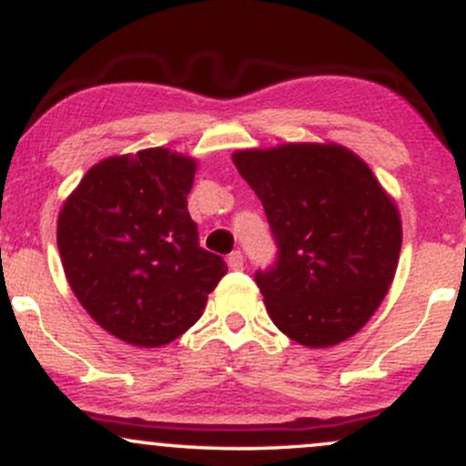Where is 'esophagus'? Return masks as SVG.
<instances>
[{
	"mask_svg": "<svg viewBox=\"0 0 466 466\" xmlns=\"http://www.w3.org/2000/svg\"><path fill=\"white\" fill-rule=\"evenodd\" d=\"M228 265H229V269H234V271L243 269V254H240L238 249L232 251V254L228 256Z\"/></svg>",
	"mask_w": 466,
	"mask_h": 466,
	"instance_id": "esophagus-1",
	"label": "esophagus"
}]
</instances>
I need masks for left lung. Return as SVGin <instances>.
Instances as JSON below:
<instances>
[{
  "instance_id": "1",
  "label": "left lung",
  "mask_w": 466,
  "mask_h": 466,
  "mask_svg": "<svg viewBox=\"0 0 466 466\" xmlns=\"http://www.w3.org/2000/svg\"><path fill=\"white\" fill-rule=\"evenodd\" d=\"M232 162L278 245L276 265L256 271L271 322L309 349L349 339L397 274V203L360 155L333 142L245 148Z\"/></svg>"
}]
</instances>
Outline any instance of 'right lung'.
Segmentation results:
<instances>
[{"mask_svg": "<svg viewBox=\"0 0 466 466\" xmlns=\"http://www.w3.org/2000/svg\"><path fill=\"white\" fill-rule=\"evenodd\" d=\"M197 159L168 148L114 155L85 173L58 212L74 296L106 333L157 349L184 335L228 265L199 248L188 215Z\"/></svg>", "mask_w": 466, "mask_h": 466, "instance_id": "right-lung-1", "label": "right lung"}]
</instances>
